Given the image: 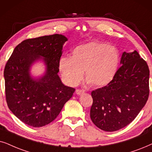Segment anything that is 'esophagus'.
<instances>
[{
  "label": "esophagus",
  "mask_w": 152,
  "mask_h": 152,
  "mask_svg": "<svg viewBox=\"0 0 152 152\" xmlns=\"http://www.w3.org/2000/svg\"><path fill=\"white\" fill-rule=\"evenodd\" d=\"M84 92H85V90H81V89H77V90H76V94H78V95L83 94Z\"/></svg>",
  "instance_id": "obj_1"
}]
</instances>
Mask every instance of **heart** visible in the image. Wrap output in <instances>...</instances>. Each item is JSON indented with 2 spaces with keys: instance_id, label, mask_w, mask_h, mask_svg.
I'll return each mask as SVG.
<instances>
[{
  "instance_id": "heart-1",
  "label": "heart",
  "mask_w": 152,
  "mask_h": 152,
  "mask_svg": "<svg viewBox=\"0 0 152 152\" xmlns=\"http://www.w3.org/2000/svg\"><path fill=\"white\" fill-rule=\"evenodd\" d=\"M120 56L115 46L99 42H91L76 46L72 57H62L58 67L62 77L69 86H76L85 77L93 86L110 83L116 74Z\"/></svg>"
}]
</instances>
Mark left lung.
<instances>
[{"mask_svg":"<svg viewBox=\"0 0 152 152\" xmlns=\"http://www.w3.org/2000/svg\"><path fill=\"white\" fill-rule=\"evenodd\" d=\"M120 64L110 83L93 90L90 118L105 131L124 128L145 106L149 94V69L136 50L123 53Z\"/></svg>","mask_w":152,"mask_h":152,"instance_id":"left-lung-1","label":"left lung"}]
</instances>
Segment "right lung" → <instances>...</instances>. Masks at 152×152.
<instances>
[{"label": "right lung", "instance_id": "right-lung-1", "mask_svg": "<svg viewBox=\"0 0 152 152\" xmlns=\"http://www.w3.org/2000/svg\"><path fill=\"white\" fill-rule=\"evenodd\" d=\"M64 35H52L24 40L16 46L4 69L5 97L8 108L28 126L41 127L53 122L72 98L75 89L62 83L58 73ZM43 57L46 74L33 80L30 66Z\"/></svg>", "mask_w": 152, "mask_h": 152}]
</instances>
